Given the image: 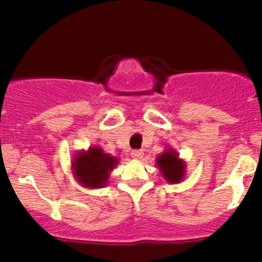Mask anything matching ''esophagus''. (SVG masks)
Segmentation results:
<instances>
[{"mask_svg": "<svg viewBox=\"0 0 262 262\" xmlns=\"http://www.w3.org/2000/svg\"><path fill=\"white\" fill-rule=\"evenodd\" d=\"M132 156H133L134 159H137V160H139V159L143 158V151H141V150H133V151H132Z\"/></svg>", "mask_w": 262, "mask_h": 262, "instance_id": "esophagus-1", "label": "esophagus"}]
</instances>
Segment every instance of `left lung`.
Masks as SVG:
<instances>
[{"instance_id": "left-lung-1", "label": "left lung", "mask_w": 262, "mask_h": 262, "mask_svg": "<svg viewBox=\"0 0 262 262\" xmlns=\"http://www.w3.org/2000/svg\"><path fill=\"white\" fill-rule=\"evenodd\" d=\"M156 167L169 183H180L186 177V164L172 148H166L156 158Z\"/></svg>"}]
</instances>
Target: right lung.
<instances>
[{
    "label": "right lung",
    "instance_id": "right-lung-1",
    "mask_svg": "<svg viewBox=\"0 0 262 262\" xmlns=\"http://www.w3.org/2000/svg\"><path fill=\"white\" fill-rule=\"evenodd\" d=\"M119 164V159L107 154L100 146L80 150L71 160L73 175L86 188H102L108 183L111 172Z\"/></svg>",
    "mask_w": 262,
    "mask_h": 262
}]
</instances>
